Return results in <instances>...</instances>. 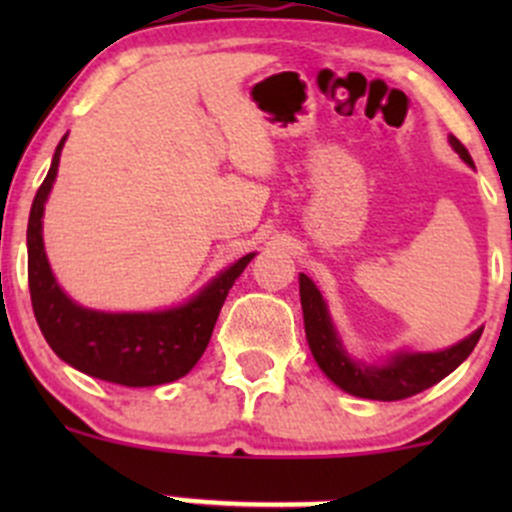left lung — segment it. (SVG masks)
Segmentation results:
<instances>
[{
    "mask_svg": "<svg viewBox=\"0 0 512 512\" xmlns=\"http://www.w3.org/2000/svg\"><path fill=\"white\" fill-rule=\"evenodd\" d=\"M448 143L463 163L473 168V158L466 146L456 136H448ZM299 299H302L304 334H307L314 361L329 381L359 399L401 401L421 394L423 389L438 384L453 369H458L476 349L480 334H483V329H476L471 337L441 349V352H396L381 364H366L347 352L332 317H329V307L322 292L307 275H299Z\"/></svg>",
    "mask_w": 512,
    "mask_h": 512,
    "instance_id": "1",
    "label": "left lung"
}]
</instances>
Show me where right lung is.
I'll list each match as a JSON object with an SVG mask.
<instances>
[{"label": "right lung", "instance_id": "add662e5", "mask_svg": "<svg viewBox=\"0 0 512 512\" xmlns=\"http://www.w3.org/2000/svg\"><path fill=\"white\" fill-rule=\"evenodd\" d=\"M36 190L27 227L29 292L41 334L59 359L94 379L121 386H158L188 374L208 347L223 302L255 252L225 267L188 302L158 312H98L76 304L56 282L44 250L41 220L54 188L61 148Z\"/></svg>", "mask_w": 512, "mask_h": 512}]
</instances>
